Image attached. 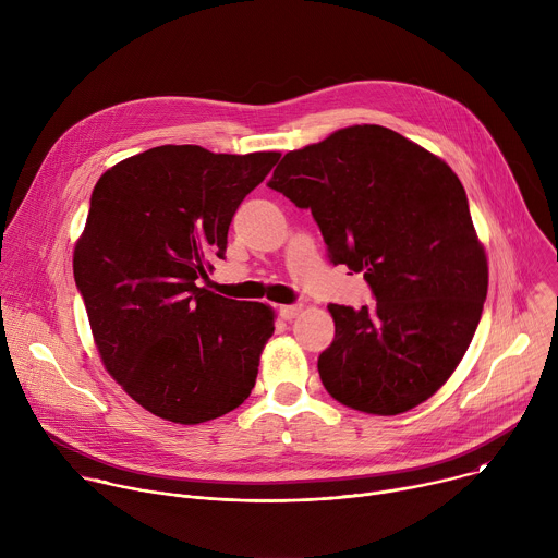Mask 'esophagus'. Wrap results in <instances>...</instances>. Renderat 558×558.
I'll return each mask as SVG.
<instances>
[{
    "mask_svg": "<svg viewBox=\"0 0 558 558\" xmlns=\"http://www.w3.org/2000/svg\"><path fill=\"white\" fill-rule=\"evenodd\" d=\"M300 311H302L300 304H284V306H280V315H282V320H287V323H291L293 317H298Z\"/></svg>",
    "mask_w": 558,
    "mask_h": 558,
    "instance_id": "esophagus-1",
    "label": "esophagus"
}]
</instances>
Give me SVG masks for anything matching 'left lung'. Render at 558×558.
<instances>
[{
    "instance_id": "1",
    "label": "left lung",
    "mask_w": 558,
    "mask_h": 558,
    "mask_svg": "<svg viewBox=\"0 0 558 558\" xmlns=\"http://www.w3.org/2000/svg\"><path fill=\"white\" fill-rule=\"evenodd\" d=\"M271 190L311 209L333 265L364 271L375 304H329L336 338L317 357L331 397L400 415L454 373L488 293L486 250L457 174L381 125H351L287 151Z\"/></svg>"
}]
</instances>
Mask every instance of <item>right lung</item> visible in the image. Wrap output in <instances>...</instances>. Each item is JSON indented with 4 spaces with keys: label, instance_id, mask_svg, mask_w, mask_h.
I'll use <instances>...</instances> for the list:
<instances>
[{
    "label": "right lung",
    "instance_id": "right-lung-1",
    "mask_svg": "<svg viewBox=\"0 0 558 558\" xmlns=\"http://www.w3.org/2000/svg\"><path fill=\"white\" fill-rule=\"evenodd\" d=\"M278 151L161 145L95 185L74 280L106 371L151 415L203 424L241 407L274 333V311L205 287L229 222Z\"/></svg>",
    "mask_w": 558,
    "mask_h": 558
}]
</instances>
